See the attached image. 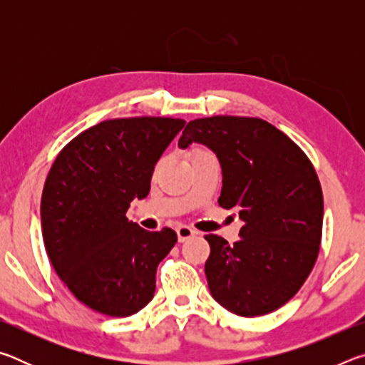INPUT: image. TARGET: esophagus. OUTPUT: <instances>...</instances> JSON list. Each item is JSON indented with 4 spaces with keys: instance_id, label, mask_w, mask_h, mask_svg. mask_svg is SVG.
Listing matches in <instances>:
<instances>
[{
    "instance_id": "34e87169",
    "label": "esophagus",
    "mask_w": 365,
    "mask_h": 365,
    "mask_svg": "<svg viewBox=\"0 0 365 365\" xmlns=\"http://www.w3.org/2000/svg\"><path fill=\"white\" fill-rule=\"evenodd\" d=\"M195 230L193 228H190V227H187V225H180L177 228V237H178V242L180 243H183V242H187V240H190L191 237H195Z\"/></svg>"
}]
</instances>
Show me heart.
Wrapping results in <instances>:
<instances>
[{"mask_svg": "<svg viewBox=\"0 0 365 365\" xmlns=\"http://www.w3.org/2000/svg\"><path fill=\"white\" fill-rule=\"evenodd\" d=\"M201 153H207V151H202V150H197L196 154H201Z\"/></svg>", "mask_w": 365, "mask_h": 365, "instance_id": "b5f03b06", "label": "heart"}]
</instances>
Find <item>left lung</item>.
Segmentation results:
<instances>
[{
	"mask_svg": "<svg viewBox=\"0 0 365 365\" xmlns=\"http://www.w3.org/2000/svg\"><path fill=\"white\" fill-rule=\"evenodd\" d=\"M201 143L222 168L219 206L240 209L243 227L228 245L206 235L212 298L242 317L282 307L299 292L317 261L324 196L304 151L257 117L214 115L187 123L178 146Z\"/></svg>",
	"mask_w": 365,
	"mask_h": 365,
	"instance_id": "obj_1",
	"label": "left lung"
}]
</instances>
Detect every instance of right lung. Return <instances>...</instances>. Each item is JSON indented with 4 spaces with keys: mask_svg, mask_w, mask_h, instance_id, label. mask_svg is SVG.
<instances>
[{
    "mask_svg": "<svg viewBox=\"0 0 365 365\" xmlns=\"http://www.w3.org/2000/svg\"><path fill=\"white\" fill-rule=\"evenodd\" d=\"M183 125L172 117L104 120L71 140L49 169L40 209L48 257L96 312L128 317L153 299L177 233L148 232L125 214L150 193L154 165Z\"/></svg>",
    "mask_w": 365,
    "mask_h": 365,
    "instance_id": "right-lung-1",
    "label": "right lung"
}]
</instances>
